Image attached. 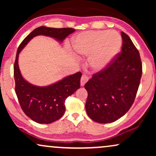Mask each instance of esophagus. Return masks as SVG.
<instances>
[{"label": "esophagus", "mask_w": 156, "mask_h": 156, "mask_svg": "<svg viewBox=\"0 0 156 156\" xmlns=\"http://www.w3.org/2000/svg\"><path fill=\"white\" fill-rule=\"evenodd\" d=\"M88 76L87 75H82V78H81V80H80V84H81V86H84V85L86 84V82L88 81Z\"/></svg>", "instance_id": "obj_1"}]
</instances>
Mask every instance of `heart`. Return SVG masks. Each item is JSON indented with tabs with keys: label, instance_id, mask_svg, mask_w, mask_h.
Masks as SVG:
<instances>
[{
	"label": "heart",
	"instance_id": "heart-1",
	"mask_svg": "<svg viewBox=\"0 0 156 156\" xmlns=\"http://www.w3.org/2000/svg\"><path fill=\"white\" fill-rule=\"evenodd\" d=\"M122 45L121 35L111 30L84 32L72 40V50L76 55L89 57L94 69L101 70L118 55Z\"/></svg>",
	"mask_w": 156,
	"mask_h": 156
}]
</instances>
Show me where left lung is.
<instances>
[{"instance_id": "left-lung-1", "label": "left lung", "mask_w": 156, "mask_h": 156, "mask_svg": "<svg viewBox=\"0 0 156 156\" xmlns=\"http://www.w3.org/2000/svg\"><path fill=\"white\" fill-rule=\"evenodd\" d=\"M121 34V52L84 85L88 92L87 115L97 123H112L122 117L133 104L140 84V54L129 35L123 32Z\"/></svg>"}]
</instances>
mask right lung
Wrapping results in <instances>:
<instances>
[{
    "mask_svg": "<svg viewBox=\"0 0 156 156\" xmlns=\"http://www.w3.org/2000/svg\"><path fill=\"white\" fill-rule=\"evenodd\" d=\"M74 31L75 30L73 28H52L41 26L31 32L18 47L14 65L16 93L25 114L38 123H52L63 116L65 112V100L80 89L82 73L78 72L48 86H35L25 80L21 74L18 65L19 54L36 36H48L62 42Z\"/></svg>",
    "mask_w": 156,
    "mask_h": 156,
    "instance_id": "obj_1",
    "label": "right lung"
}]
</instances>
